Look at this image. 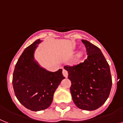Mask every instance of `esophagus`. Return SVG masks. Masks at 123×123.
Returning <instances> with one entry per match:
<instances>
[{
	"label": "esophagus",
	"instance_id": "esophagus-1",
	"mask_svg": "<svg viewBox=\"0 0 123 123\" xmlns=\"http://www.w3.org/2000/svg\"><path fill=\"white\" fill-rule=\"evenodd\" d=\"M62 74H63V76L65 78H67L68 77V71H67L66 70L63 69V70H62Z\"/></svg>",
	"mask_w": 123,
	"mask_h": 123
}]
</instances>
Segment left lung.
<instances>
[{
  "instance_id": "left-lung-1",
  "label": "left lung",
  "mask_w": 123,
  "mask_h": 123,
  "mask_svg": "<svg viewBox=\"0 0 123 123\" xmlns=\"http://www.w3.org/2000/svg\"><path fill=\"white\" fill-rule=\"evenodd\" d=\"M87 52L83 62L65 66L71 81L70 92L78 108L93 111L102 106L109 96L112 87L110 68L98 47L87 40H81Z\"/></svg>"
}]
</instances>
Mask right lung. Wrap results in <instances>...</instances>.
Listing matches in <instances>:
<instances>
[{
  "mask_svg": "<svg viewBox=\"0 0 123 123\" xmlns=\"http://www.w3.org/2000/svg\"><path fill=\"white\" fill-rule=\"evenodd\" d=\"M40 39L26 47L17 62L12 76L15 95L20 103L33 111L44 110L52 102L55 91L65 78L62 69L50 72L34 61Z\"/></svg>",
  "mask_w": 123,
  "mask_h": 123,
  "instance_id": "add662e5",
  "label": "right lung"
}]
</instances>
